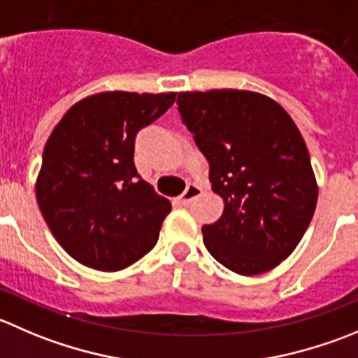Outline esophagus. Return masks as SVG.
<instances>
[{"label": "esophagus", "instance_id": "esophagus-1", "mask_svg": "<svg viewBox=\"0 0 358 358\" xmlns=\"http://www.w3.org/2000/svg\"><path fill=\"white\" fill-rule=\"evenodd\" d=\"M201 192H203V189H201L199 185H196V183H189V185H187V189H185V192H183L182 196L178 197V201L183 204V206H185V204L192 203L196 197H199Z\"/></svg>", "mask_w": 358, "mask_h": 358}]
</instances>
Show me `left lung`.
<instances>
[{"instance_id":"1","label":"left lung","mask_w":358,"mask_h":358,"mask_svg":"<svg viewBox=\"0 0 358 358\" xmlns=\"http://www.w3.org/2000/svg\"><path fill=\"white\" fill-rule=\"evenodd\" d=\"M176 105L224 199L222 217L203 227L204 246L238 275L271 271L296 250L317 208L299 129L278 103L252 91L180 92Z\"/></svg>"}]
</instances>
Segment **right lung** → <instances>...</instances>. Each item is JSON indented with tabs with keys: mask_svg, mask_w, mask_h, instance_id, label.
<instances>
[{
	"mask_svg": "<svg viewBox=\"0 0 358 358\" xmlns=\"http://www.w3.org/2000/svg\"><path fill=\"white\" fill-rule=\"evenodd\" d=\"M175 98L99 92L75 103L48 136L38 206L59 245L83 266L120 271L157 243L171 203L138 175L134 140Z\"/></svg>",
	"mask_w": 358,
	"mask_h": 358,
	"instance_id": "add662e5",
	"label": "right lung"
}]
</instances>
